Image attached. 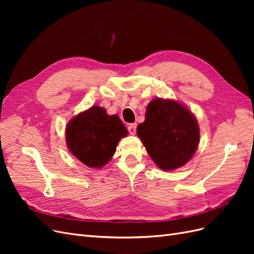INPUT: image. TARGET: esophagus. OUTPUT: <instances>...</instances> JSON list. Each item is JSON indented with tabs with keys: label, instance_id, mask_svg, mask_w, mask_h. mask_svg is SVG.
Masks as SVG:
<instances>
[{
	"label": "esophagus",
	"instance_id": "obj_1",
	"mask_svg": "<svg viewBox=\"0 0 254 254\" xmlns=\"http://www.w3.org/2000/svg\"><path fill=\"white\" fill-rule=\"evenodd\" d=\"M128 131L130 134H135L136 132V124H130L128 126Z\"/></svg>",
	"mask_w": 254,
	"mask_h": 254
}]
</instances>
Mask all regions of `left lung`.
<instances>
[{
    "instance_id": "1",
    "label": "left lung",
    "mask_w": 254,
    "mask_h": 254,
    "mask_svg": "<svg viewBox=\"0 0 254 254\" xmlns=\"http://www.w3.org/2000/svg\"><path fill=\"white\" fill-rule=\"evenodd\" d=\"M136 133L153 162L163 171H173L189 162L199 144L195 117L186 106L171 99L151 101Z\"/></svg>"
}]
</instances>
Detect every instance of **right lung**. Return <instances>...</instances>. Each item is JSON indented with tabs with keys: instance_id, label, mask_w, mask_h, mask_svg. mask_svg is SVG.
<instances>
[{
	"instance_id": "right-lung-1",
	"label": "right lung",
	"mask_w": 254,
	"mask_h": 254,
	"mask_svg": "<svg viewBox=\"0 0 254 254\" xmlns=\"http://www.w3.org/2000/svg\"><path fill=\"white\" fill-rule=\"evenodd\" d=\"M127 133L118 115H108L102 107L93 106L70 121L65 137L73 156L84 165L98 168L109 162Z\"/></svg>"
}]
</instances>
